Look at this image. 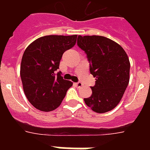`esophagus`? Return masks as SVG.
Listing matches in <instances>:
<instances>
[{"instance_id": "obj_1", "label": "esophagus", "mask_w": 150, "mask_h": 150, "mask_svg": "<svg viewBox=\"0 0 150 150\" xmlns=\"http://www.w3.org/2000/svg\"><path fill=\"white\" fill-rule=\"evenodd\" d=\"M75 85H76V86L77 87H82L83 85H82V83L81 82H78L75 83Z\"/></svg>"}]
</instances>
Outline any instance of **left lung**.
Wrapping results in <instances>:
<instances>
[{"mask_svg":"<svg viewBox=\"0 0 150 150\" xmlns=\"http://www.w3.org/2000/svg\"><path fill=\"white\" fill-rule=\"evenodd\" d=\"M78 46L85 51L96 83L86 104L96 113H106L121 101L129 82L130 62L116 42L101 36H79Z\"/></svg>","mask_w":150,"mask_h":150,"instance_id":"1","label":"left lung"}]
</instances>
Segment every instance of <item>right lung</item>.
Instances as JSON below:
<instances>
[{"label":"right lung","mask_w":150,"mask_h":150,"mask_svg":"<svg viewBox=\"0 0 150 150\" xmlns=\"http://www.w3.org/2000/svg\"><path fill=\"white\" fill-rule=\"evenodd\" d=\"M77 35L45 36L33 41L25 49L20 75L24 93L34 107L51 111L60 106L73 82L57 73L62 55L74 47Z\"/></svg>","instance_id":"1"}]
</instances>
